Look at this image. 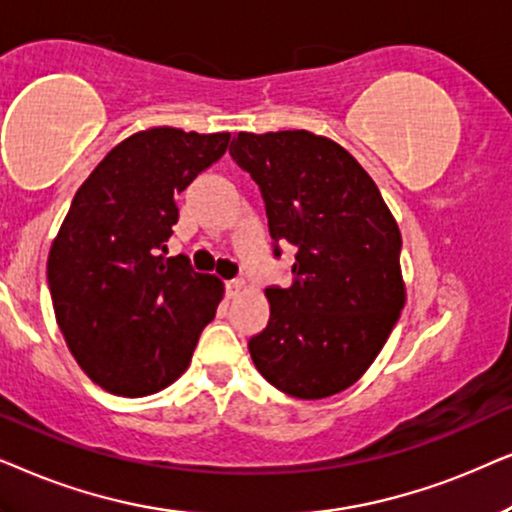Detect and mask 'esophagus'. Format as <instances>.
<instances>
[{
  "mask_svg": "<svg viewBox=\"0 0 512 512\" xmlns=\"http://www.w3.org/2000/svg\"><path fill=\"white\" fill-rule=\"evenodd\" d=\"M243 290H245V283H243V281H229V283H227V295H229L231 299L241 295Z\"/></svg>",
  "mask_w": 512,
  "mask_h": 512,
  "instance_id": "34e87169",
  "label": "esophagus"
}]
</instances>
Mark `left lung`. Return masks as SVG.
<instances>
[{
	"label": "left lung",
	"instance_id": "obj_1",
	"mask_svg": "<svg viewBox=\"0 0 512 512\" xmlns=\"http://www.w3.org/2000/svg\"><path fill=\"white\" fill-rule=\"evenodd\" d=\"M231 159L262 189L269 234L297 250L269 325L248 342L257 372L292 398L342 393L384 349L405 306L398 222L367 170L309 131L238 133Z\"/></svg>",
	"mask_w": 512,
	"mask_h": 512
}]
</instances>
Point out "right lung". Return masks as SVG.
I'll return each mask as SVG.
<instances>
[{
    "mask_svg": "<svg viewBox=\"0 0 512 512\" xmlns=\"http://www.w3.org/2000/svg\"><path fill=\"white\" fill-rule=\"evenodd\" d=\"M231 133L154 126L107 152L60 224L46 274L63 332L86 377L107 393L142 398L180 379L224 283L187 257L161 260L175 199L227 152Z\"/></svg>",
    "mask_w": 512,
    "mask_h": 512,
    "instance_id": "obj_1",
    "label": "right lung"
}]
</instances>
